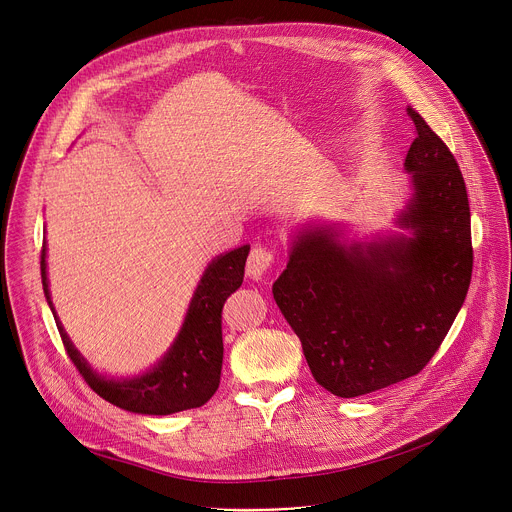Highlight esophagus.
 <instances>
[{
	"mask_svg": "<svg viewBox=\"0 0 512 512\" xmlns=\"http://www.w3.org/2000/svg\"><path fill=\"white\" fill-rule=\"evenodd\" d=\"M273 261H275V253L271 249L255 245L247 259V275L251 279H263V275L269 271Z\"/></svg>",
	"mask_w": 512,
	"mask_h": 512,
	"instance_id": "34e87169",
	"label": "esophagus"
}]
</instances>
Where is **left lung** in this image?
I'll return each mask as SVG.
<instances>
[{
  "label": "left lung",
  "mask_w": 512,
  "mask_h": 512,
  "mask_svg": "<svg viewBox=\"0 0 512 512\" xmlns=\"http://www.w3.org/2000/svg\"><path fill=\"white\" fill-rule=\"evenodd\" d=\"M405 158L413 196L399 216L409 237L342 245L326 227L304 229L273 298L302 342L318 385L336 397L405 381L431 360L472 279L470 204L448 145L411 107Z\"/></svg>",
  "instance_id": "left-lung-1"
}]
</instances>
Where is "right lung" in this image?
Wrapping results in <instances>:
<instances>
[{
	"instance_id": "add662e5",
	"label": "right lung",
	"mask_w": 512,
	"mask_h": 512,
	"mask_svg": "<svg viewBox=\"0 0 512 512\" xmlns=\"http://www.w3.org/2000/svg\"><path fill=\"white\" fill-rule=\"evenodd\" d=\"M249 245L218 255L206 267L184 318L182 330L172 348L156 367L133 379H107L95 373L81 352L64 332L48 289L46 243L42 247V287L46 302L54 314L66 354L87 381V385L105 401L141 415H170L204 405L218 389L223 369V328L221 314L227 298L237 291L245 277Z\"/></svg>"
}]
</instances>
